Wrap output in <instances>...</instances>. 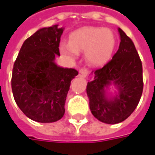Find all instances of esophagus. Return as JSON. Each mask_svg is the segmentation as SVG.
<instances>
[{"label":"esophagus","mask_w":155,"mask_h":155,"mask_svg":"<svg viewBox=\"0 0 155 155\" xmlns=\"http://www.w3.org/2000/svg\"><path fill=\"white\" fill-rule=\"evenodd\" d=\"M80 76L81 77H87L88 76V74H89V71L85 68L81 69L80 70Z\"/></svg>","instance_id":"esophagus-1"}]
</instances>
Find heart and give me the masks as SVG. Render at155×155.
<instances>
[{
  "label": "heart",
  "instance_id": "1",
  "mask_svg": "<svg viewBox=\"0 0 155 155\" xmlns=\"http://www.w3.org/2000/svg\"><path fill=\"white\" fill-rule=\"evenodd\" d=\"M116 48V38L109 28L84 27L73 32L70 42H61L60 50L71 59H75L78 51H84L89 65L100 66L111 59Z\"/></svg>",
  "mask_w": 155,
  "mask_h": 155
}]
</instances>
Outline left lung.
Wrapping results in <instances>:
<instances>
[{
    "mask_svg": "<svg viewBox=\"0 0 155 155\" xmlns=\"http://www.w3.org/2000/svg\"><path fill=\"white\" fill-rule=\"evenodd\" d=\"M120 45L113 59L94 71V80L87 84L89 107L96 118L117 124L129 117L138 105L143 92L142 63L132 40L118 28ZM113 83L119 94L108 98L105 88Z\"/></svg>",
    "mask_w": 155,
    "mask_h": 155,
    "instance_id": "8db88e82",
    "label": "left lung"
}]
</instances>
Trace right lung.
I'll return each mask as SVG.
<instances>
[{
  "label": "right lung",
  "instance_id": "add662e5",
  "mask_svg": "<svg viewBox=\"0 0 155 155\" xmlns=\"http://www.w3.org/2000/svg\"><path fill=\"white\" fill-rule=\"evenodd\" d=\"M40 28L23 43L15 61L11 78L14 98L28 118L48 123L60 120L76 70L55 63L60 56L63 28Z\"/></svg>",
  "mask_w": 155,
  "mask_h": 155
}]
</instances>
